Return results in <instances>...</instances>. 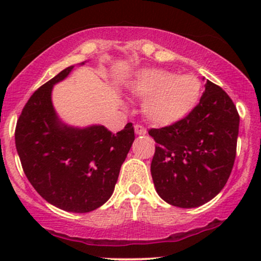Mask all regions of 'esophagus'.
<instances>
[{"instance_id": "obj_1", "label": "esophagus", "mask_w": 261, "mask_h": 261, "mask_svg": "<svg viewBox=\"0 0 261 261\" xmlns=\"http://www.w3.org/2000/svg\"><path fill=\"white\" fill-rule=\"evenodd\" d=\"M135 133H136V135H146L147 130L142 125H135Z\"/></svg>"}]
</instances>
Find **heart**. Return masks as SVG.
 I'll use <instances>...</instances> for the list:
<instances>
[{
  "instance_id": "heart-1",
  "label": "heart",
  "mask_w": 261,
  "mask_h": 261,
  "mask_svg": "<svg viewBox=\"0 0 261 261\" xmlns=\"http://www.w3.org/2000/svg\"><path fill=\"white\" fill-rule=\"evenodd\" d=\"M127 91L143 99L142 112L154 125H172L195 109L202 85L194 74H176L162 68H143L128 81Z\"/></svg>"
}]
</instances>
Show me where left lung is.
<instances>
[{"label": "left lung", "instance_id": "obj_1", "mask_svg": "<svg viewBox=\"0 0 261 261\" xmlns=\"http://www.w3.org/2000/svg\"><path fill=\"white\" fill-rule=\"evenodd\" d=\"M238 130L234 103L207 80L200 103L187 118L148 131L157 142L151 174L158 195L181 208L214 199L232 172Z\"/></svg>", "mask_w": 261, "mask_h": 261}]
</instances>
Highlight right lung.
<instances>
[{
    "label": "right lung",
    "mask_w": 261,
    "mask_h": 261,
    "mask_svg": "<svg viewBox=\"0 0 261 261\" xmlns=\"http://www.w3.org/2000/svg\"><path fill=\"white\" fill-rule=\"evenodd\" d=\"M73 67L62 70L33 93L14 136L23 170L39 195L65 211L85 214L112 196L135 131L131 122L113 134L103 125L81 128L60 120L51 92Z\"/></svg>",
    "instance_id": "obj_1"
}]
</instances>
